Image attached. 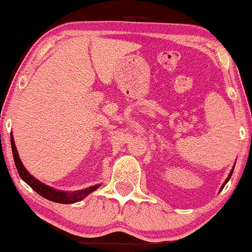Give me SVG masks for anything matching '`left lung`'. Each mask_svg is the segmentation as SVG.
Instances as JSON below:
<instances>
[{
  "label": "left lung",
  "instance_id": "obj_1",
  "mask_svg": "<svg viewBox=\"0 0 252 252\" xmlns=\"http://www.w3.org/2000/svg\"><path fill=\"white\" fill-rule=\"evenodd\" d=\"M233 168H235V167H233ZM233 168H232V170H231V172H230V173H229V176H227V178H226V180H225V182H224V184H223V185H221L220 190H223V188H224V186H225V185H226V183H227V182H229V180H230V178H231V176H232V172H233Z\"/></svg>",
  "mask_w": 252,
  "mask_h": 252
}]
</instances>
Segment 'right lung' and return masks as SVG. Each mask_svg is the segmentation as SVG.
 <instances>
[{
  "mask_svg": "<svg viewBox=\"0 0 252 252\" xmlns=\"http://www.w3.org/2000/svg\"><path fill=\"white\" fill-rule=\"evenodd\" d=\"M10 141H11V150H13V157L15 161V166L17 168V172H19L21 179L23 182H26L35 192H37L40 196H42L46 199L52 200V202L60 203V204H73L76 202H80L86 196L92 193L93 191H95L97 188H99V184L90 186V188L84 189V190L75 191V192H67V191H59L55 190V189L50 188V186L43 184L40 180L32 176L28 171L26 170L25 166H23L22 161H21L19 153H17L16 146H15V141L13 133H10Z\"/></svg>",
  "mask_w": 252,
  "mask_h": 252,
  "instance_id": "right-lung-1",
  "label": "right lung"
}]
</instances>
